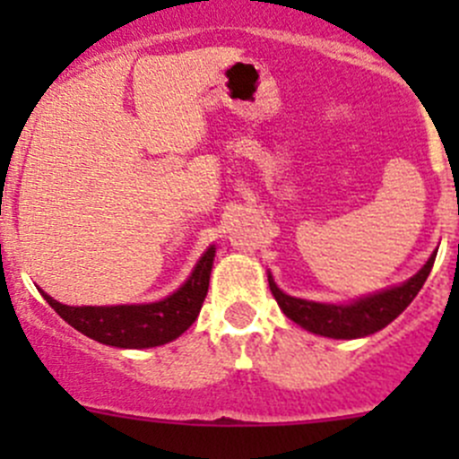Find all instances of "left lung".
Returning <instances> with one entry per match:
<instances>
[{
  "mask_svg": "<svg viewBox=\"0 0 459 459\" xmlns=\"http://www.w3.org/2000/svg\"><path fill=\"white\" fill-rule=\"evenodd\" d=\"M435 255L437 253H433L429 262L404 284L379 290V293L368 295V298H359L351 304H322L290 298L284 290L277 289L271 273H268V286H271L273 298L277 299L284 316L293 319L302 328L316 333V335L335 337V340H355V337H367L382 331L386 324H391L413 302L415 295L420 293V289L427 281L430 268H433Z\"/></svg>",
  "mask_w": 459,
  "mask_h": 459,
  "instance_id": "obj_1",
  "label": "left lung"
}]
</instances>
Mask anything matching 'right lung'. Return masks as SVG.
<instances>
[{"label":"right lung","mask_w":459,"mask_h":459,"mask_svg":"<svg viewBox=\"0 0 459 459\" xmlns=\"http://www.w3.org/2000/svg\"><path fill=\"white\" fill-rule=\"evenodd\" d=\"M215 247H208L193 268L191 277L169 298L151 304H119V307H66L50 295L46 302L64 322L91 340L117 349H151L173 342L195 322L208 293Z\"/></svg>","instance_id":"obj_1"}]
</instances>
